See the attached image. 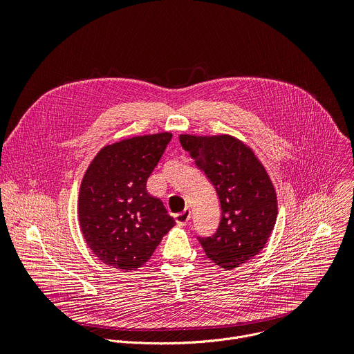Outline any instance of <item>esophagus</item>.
<instances>
[{
    "instance_id": "34e87169",
    "label": "esophagus",
    "mask_w": 354,
    "mask_h": 354,
    "mask_svg": "<svg viewBox=\"0 0 354 354\" xmlns=\"http://www.w3.org/2000/svg\"><path fill=\"white\" fill-rule=\"evenodd\" d=\"M190 216H192V214H190V210H189V209H185L182 213L175 214V221H176L178 225L183 227V225H186L187 221L190 220Z\"/></svg>"
}]
</instances>
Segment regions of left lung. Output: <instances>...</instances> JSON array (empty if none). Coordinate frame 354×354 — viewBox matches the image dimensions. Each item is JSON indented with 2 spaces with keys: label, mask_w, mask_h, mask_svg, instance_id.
Listing matches in <instances>:
<instances>
[{
  "label": "left lung",
  "mask_w": 354,
  "mask_h": 354,
  "mask_svg": "<svg viewBox=\"0 0 354 354\" xmlns=\"http://www.w3.org/2000/svg\"><path fill=\"white\" fill-rule=\"evenodd\" d=\"M179 141L220 198L216 234L197 238L207 258L227 270L254 259L277 218L276 190L265 167L250 147L228 134H180Z\"/></svg>",
  "instance_id": "obj_1"
}]
</instances>
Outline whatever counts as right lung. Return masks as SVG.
<instances>
[{
	"mask_svg": "<svg viewBox=\"0 0 354 354\" xmlns=\"http://www.w3.org/2000/svg\"><path fill=\"white\" fill-rule=\"evenodd\" d=\"M168 131L105 145L80 187L78 220L86 245L105 265L122 272L141 268L175 225L147 179L171 141Z\"/></svg>",
	"mask_w": 354,
	"mask_h": 354,
	"instance_id": "obj_1",
	"label": "right lung"
}]
</instances>
